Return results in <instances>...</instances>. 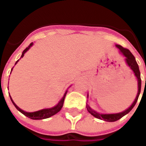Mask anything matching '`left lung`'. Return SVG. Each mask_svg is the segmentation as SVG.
I'll return each mask as SVG.
<instances>
[{
    "label": "left lung",
    "instance_id": "obj_1",
    "mask_svg": "<svg viewBox=\"0 0 146 146\" xmlns=\"http://www.w3.org/2000/svg\"><path fill=\"white\" fill-rule=\"evenodd\" d=\"M116 47L119 48L120 52L122 53L124 56H125V59H126V62L127 63V65L129 66V67L131 69L134 73H135V75L136 76V77L138 78V95L136 96V98L135 100L133 102V104L130 106V107L126 110L125 111H123L122 113H115V114H100V113H96L95 111L91 109V107L89 106H87V110L88 111L89 113L92 114V116H94L96 118H98L99 119H102V120H105V121H108V122H114V121H116L118 120L120 118H122L123 116H125L126 114L131 111V110L134 108V106L136 104V102L138 101V96L140 95V92H141V76H140V71H139V68H138V65L137 63V62L135 60V56L132 54V53L131 51H129L128 49H127L125 48H123L121 45H116ZM146 84V82H145Z\"/></svg>",
    "mask_w": 146,
    "mask_h": 146
}]
</instances>
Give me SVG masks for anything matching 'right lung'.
Here are the masks:
<instances>
[{
  "instance_id": "right-lung-1",
  "label": "right lung",
  "mask_w": 146,
  "mask_h": 146,
  "mask_svg": "<svg viewBox=\"0 0 146 146\" xmlns=\"http://www.w3.org/2000/svg\"><path fill=\"white\" fill-rule=\"evenodd\" d=\"M32 45H33V43H31V44H30V46L24 50L23 52V54H22V56H21V58L23 57L24 54H25V53L29 50V48H30ZM18 61L15 62V64L17 63ZM66 92L65 93L63 98L61 99V101L58 103L57 106H55L51 108V109H45V110H40V111H36V112H33V113H27V112H25V111H23V110H22L20 108H19L15 104V102H13V100L11 99V97H10V98H11V102H12L13 105L15 106V108H16L19 112H21V113H23V115H25V116H27V117H29V118H30V119H46V118H48V117H51V116H53V115H54V114H56V113H58V112L60 111L61 109L62 108V106H63V102H64V100H65V98H66Z\"/></svg>"
}]
</instances>
